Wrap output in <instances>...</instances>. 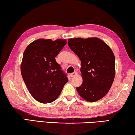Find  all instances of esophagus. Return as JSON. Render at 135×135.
<instances>
[{
    "mask_svg": "<svg viewBox=\"0 0 135 135\" xmlns=\"http://www.w3.org/2000/svg\"><path fill=\"white\" fill-rule=\"evenodd\" d=\"M77 74H78V72L74 71V72H73V73H72L70 74V76H71V78H73V77H74V76H76V75H77Z\"/></svg>",
    "mask_w": 135,
    "mask_h": 135,
    "instance_id": "obj_1",
    "label": "esophagus"
}]
</instances>
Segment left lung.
I'll list each match as a JSON object with an SVG mask.
<instances>
[{
    "label": "left lung",
    "mask_w": 135,
    "mask_h": 135,
    "mask_svg": "<svg viewBox=\"0 0 135 135\" xmlns=\"http://www.w3.org/2000/svg\"><path fill=\"white\" fill-rule=\"evenodd\" d=\"M68 45L81 61L83 82L76 88L78 93L91 102L104 97L115 75V58L111 48L96 37L69 39Z\"/></svg>",
    "instance_id": "obj_1"
}]
</instances>
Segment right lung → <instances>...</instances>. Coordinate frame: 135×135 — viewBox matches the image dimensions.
<instances>
[{"instance_id": "1", "label": "right lung", "mask_w": 135, "mask_h": 135, "mask_svg": "<svg viewBox=\"0 0 135 135\" xmlns=\"http://www.w3.org/2000/svg\"><path fill=\"white\" fill-rule=\"evenodd\" d=\"M67 44L65 39H40L27 46L21 64V74L31 96L41 103L53 102L68 81L55 57Z\"/></svg>"}]
</instances>
